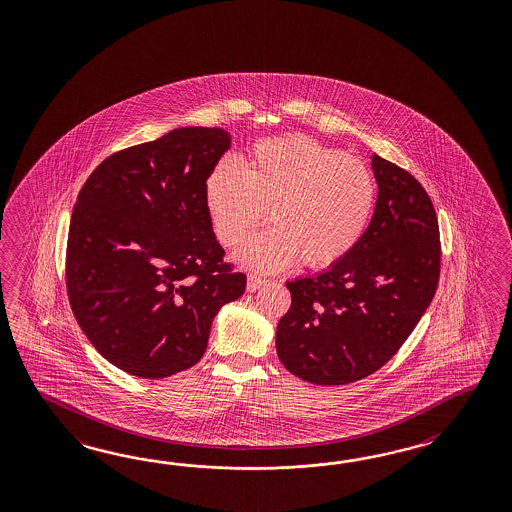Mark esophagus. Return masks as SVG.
Instances as JSON below:
<instances>
[{
    "mask_svg": "<svg viewBox=\"0 0 512 512\" xmlns=\"http://www.w3.org/2000/svg\"><path fill=\"white\" fill-rule=\"evenodd\" d=\"M265 284V278H260V276H256V274H249V278H247V291H256V289H260V287Z\"/></svg>",
    "mask_w": 512,
    "mask_h": 512,
    "instance_id": "1",
    "label": "esophagus"
}]
</instances>
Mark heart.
Masks as SVG:
<instances>
[{
	"mask_svg": "<svg viewBox=\"0 0 512 512\" xmlns=\"http://www.w3.org/2000/svg\"><path fill=\"white\" fill-rule=\"evenodd\" d=\"M219 243L238 247L269 214L273 226L239 250L258 271H280L298 258L309 269L343 260L363 238L376 204V180L359 158L304 134L263 140L243 171L221 160L204 184Z\"/></svg>",
	"mask_w": 512,
	"mask_h": 512,
	"instance_id": "1",
	"label": "heart"
}]
</instances>
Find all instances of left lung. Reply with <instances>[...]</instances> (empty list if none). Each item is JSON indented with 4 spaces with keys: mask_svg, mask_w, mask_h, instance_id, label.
Listing matches in <instances>:
<instances>
[{
    "mask_svg": "<svg viewBox=\"0 0 512 512\" xmlns=\"http://www.w3.org/2000/svg\"><path fill=\"white\" fill-rule=\"evenodd\" d=\"M378 201L354 249L324 273L287 282L276 352L291 374L345 385L381 369L428 309L440 276L439 221L428 191L372 156Z\"/></svg>",
    "mask_w": 512,
    "mask_h": 512,
    "instance_id": "left-lung-1",
    "label": "left lung"
}]
</instances>
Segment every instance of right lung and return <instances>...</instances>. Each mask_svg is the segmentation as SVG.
<instances>
[{
    "label": "right lung",
    "instance_id": "add662e5",
    "mask_svg": "<svg viewBox=\"0 0 512 512\" xmlns=\"http://www.w3.org/2000/svg\"><path fill=\"white\" fill-rule=\"evenodd\" d=\"M228 147L223 129H175L105 158L77 195L70 306L97 352L127 374L158 380L193 367L215 313L245 291L204 199Z\"/></svg>",
    "mask_w": 512,
    "mask_h": 512
}]
</instances>
